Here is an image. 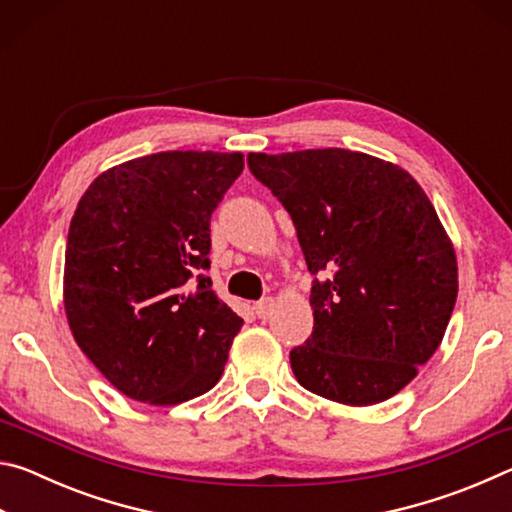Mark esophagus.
Segmentation results:
<instances>
[{
    "mask_svg": "<svg viewBox=\"0 0 512 512\" xmlns=\"http://www.w3.org/2000/svg\"><path fill=\"white\" fill-rule=\"evenodd\" d=\"M273 305H275L273 298H262V300H257L255 305H253V309H255L257 318H268V316H271Z\"/></svg>",
    "mask_w": 512,
    "mask_h": 512,
    "instance_id": "esophagus-1",
    "label": "esophagus"
}]
</instances>
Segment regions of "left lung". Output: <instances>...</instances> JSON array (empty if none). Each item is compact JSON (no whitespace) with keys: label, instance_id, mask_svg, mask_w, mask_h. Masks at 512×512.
<instances>
[{"label":"left lung","instance_id":"obj_1","mask_svg":"<svg viewBox=\"0 0 512 512\" xmlns=\"http://www.w3.org/2000/svg\"><path fill=\"white\" fill-rule=\"evenodd\" d=\"M250 173L296 225L314 332L293 375L325 400L370 406L400 393L443 341L456 305L452 241L397 164L345 149L250 153Z\"/></svg>","mask_w":512,"mask_h":512}]
</instances>
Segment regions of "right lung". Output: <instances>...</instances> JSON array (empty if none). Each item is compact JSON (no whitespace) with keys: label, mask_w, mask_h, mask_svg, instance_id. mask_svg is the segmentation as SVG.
<instances>
[{"label":"right lung","mask_w":512,"mask_h":512,"mask_svg":"<svg viewBox=\"0 0 512 512\" xmlns=\"http://www.w3.org/2000/svg\"><path fill=\"white\" fill-rule=\"evenodd\" d=\"M241 153L162 151L103 171L81 196L65 250V314L112 386L171 406L210 391L244 325L219 300L210 219Z\"/></svg>","instance_id":"add662e5"}]
</instances>
